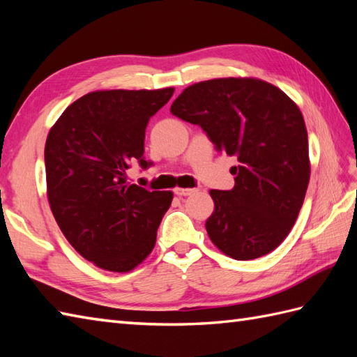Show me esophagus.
Returning a JSON list of instances; mask_svg holds the SVG:
<instances>
[{
	"label": "esophagus",
	"mask_w": 357,
	"mask_h": 357,
	"mask_svg": "<svg viewBox=\"0 0 357 357\" xmlns=\"http://www.w3.org/2000/svg\"><path fill=\"white\" fill-rule=\"evenodd\" d=\"M195 192H196V188H181V187L174 188V195L181 196V198H183V196H190Z\"/></svg>",
	"instance_id": "esophagus-1"
}]
</instances>
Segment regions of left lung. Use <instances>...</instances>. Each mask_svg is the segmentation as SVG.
I'll return each instance as SVG.
<instances>
[{
  "label": "left lung",
  "instance_id": "left-lung-1",
  "mask_svg": "<svg viewBox=\"0 0 357 357\" xmlns=\"http://www.w3.org/2000/svg\"><path fill=\"white\" fill-rule=\"evenodd\" d=\"M170 112L199 126L218 151L238 159L231 190H210L211 242L238 261L273 252L294 225L310 181L302 113L282 90L253 78L187 87Z\"/></svg>",
  "mask_w": 357,
  "mask_h": 357
}]
</instances>
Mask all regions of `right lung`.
Listing matches in <instances>:
<instances>
[{
  "label": "right lung",
  "mask_w": 357,
  "mask_h": 357,
  "mask_svg": "<svg viewBox=\"0 0 357 357\" xmlns=\"http://www.w3.org/2000/svg\"><path fill=\"white\" fill-rule=\"evenodd\" d=\"M173 87L102 90L70 104L44 149L52 213L77 252L100 268L126 273L150 255L172 192L128 185L126 170L144 158L149 119Z\"/></svg>",
  "instance_id": "1"
}]
</instances>
